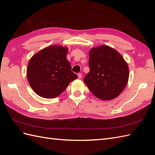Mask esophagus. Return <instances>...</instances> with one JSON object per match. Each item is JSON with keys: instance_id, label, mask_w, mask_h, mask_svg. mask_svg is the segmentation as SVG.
I'll return each mask as SVG.
<instances>
[{"instance_id": "34e87169", "label": "esophagus", "mask_w": 155, "mask_h": 155, "mask_svg": "<svg viewBox=\"0 0 155 155\" xmlns=\"http://www.w3.org/2000/svg\"><path fill=\"white\" fill-rule=\"evenodd\" d=\"M78 78H82V74L81 73H78Z\"/></svg>"}]
</instances>
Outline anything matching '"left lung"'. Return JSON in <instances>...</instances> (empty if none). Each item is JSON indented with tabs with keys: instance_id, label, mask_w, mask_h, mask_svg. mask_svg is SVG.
Wrapping results in <instances>:
<instances>
[{
	"instance_id": "obj_1",
	"label": "left lung",
	"mask_w": 155,
	"mask_h": 155,
	"mask_svg": "<svg viewBox=\"0 0 155 155\" xmlns=\"http://www.w3.org/2000/svg\"><path fill=\"white\" fill-rule=\"evenodd\" d=\"M88 65L90 71L84 82L99 99H113L126 87L129 77L128 67L115 49L107 45L91 48Z\"/></svg>"
}]
</instances>
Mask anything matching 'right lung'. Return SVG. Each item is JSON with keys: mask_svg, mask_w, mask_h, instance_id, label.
I'll use <instances>...</instances> for the list:
<instances>
[{"mask_svg": "<svg viewBox=\"0 0 155 155\" xmlns=\"http://www.w3.org/2000/svg\"><path fill=\"white\" fill-rule=\"evenodd\" d=\"M68 48L59 45L45 48L32 57L27 70L28 83L38 96L54 98L77 78L67 58Z\"/></svg>", "mask_w": 155, "mask_h": 155, "instance_id": "right-lung-1", "label": "right lung"}]
</instances>
